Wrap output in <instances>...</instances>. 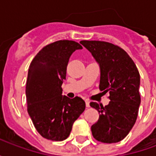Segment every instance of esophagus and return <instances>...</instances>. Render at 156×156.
Segmentation results:
<instances>
[{"mask_svg":"<svg viewBox=\"0 0 156 156\" xmlns=\"http://www.w3.org/2000/svg\"><path fill=\"white\" fill-rule=\"evenodd\" d=\"M85 104H86V107H87V108H89V107H90V102L88 101V100H85Z\"/></svg>","mask_w":156,"mask_h":156,"instance_id":"34e87169","label":"esophagus"}]
</instances>
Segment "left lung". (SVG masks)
<instances>
[{
  "instance_id": "obj_1",
  "label": "left lung",
  "mask_w": 156,
  "mask_h": 156,
  "mask_svg": "<svg viewBox=\"0 0 156 156\" xmlns=\"http://www.w3.org/2000/svg\"><path fill=\"white\" fill-rule=\"evenodd\" d=\"M91 52L100 69L99 88L109 92L110 102L104 107L92 102L99 119L91 127L92 134L98 141L112 144L126 137L135 124L140 95V76L133 60L118 46L101 41H81Z\"/></svg>"
}]
</instances>
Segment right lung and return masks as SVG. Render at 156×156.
I'll list each match as a JSON object with an SVG mask.
<instances>
[{"mask_svg": "<svg viewBox=\"0 0 156 156\" xmlns=\"http://www.w3.org/2000/svg\"><path fill=\"white\" fill-rule=\"evenodd\" d=\"M82 48L76 41H55L42 48L30 64L26 86L27 112L45 139L66 140L75 120L85 110L81 98H68L62 89L69 58Z\"/></svg>", "mask_w": 156, "mask_h": 156, "instance_id": "1", "label": "right lung"}]
</instances>
